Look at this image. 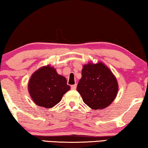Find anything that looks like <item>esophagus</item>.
<instances>
[{"instance_id": "34e87169", "label": "esophagus", "mask_w": 148, "mask_h": 148, "mask_svg": "<svg viewBox=\"0 0 148 148\" xmlns=\"http://www.w3.org/2000/svg\"><path fill=\"white\" fill-rule=\"evenodd\" d=\"M71 89H76V88H77V85L76 84H75V85H71Z\"/></svg>"}]
</instances>
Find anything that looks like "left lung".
Listing matches in <instances>:
<instances>
[{"label": "left lung", "mask_w": 148, "mask_h": 148, "mask_svg": "<svg viewBox=\"0 0 148 148\" xmlns=\"http://www.w3.org/2000/svg\"><path fill=\"white\" fill-rule=\"evenodd\" d=\"M77 90L83 101L94 110L107 108L118 91V83L111 71L101 62L83 65Z\"/></svg>", "instance_id": "left-lung-1"}]
</instances>
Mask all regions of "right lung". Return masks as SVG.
Masks as SVG:
<instances>
[{
  "label": "right lung",
  "mask_w": 148,
  "mask_h": 148,
  "mask_svg": "<svg viewBox=\"0 0 148 148\" xmlns=\"http://www.w3.org/2000/svg\"><path fill=\"white\" fill-rule=\"evenodd\" d=\"M70 89L65 77L59 75L50 65L36 71L28 85L29 93L35 103L46 108H53L59 103Z\"/></svg>",
  "instance_id": "right-lung-1"
}]
</instances>
